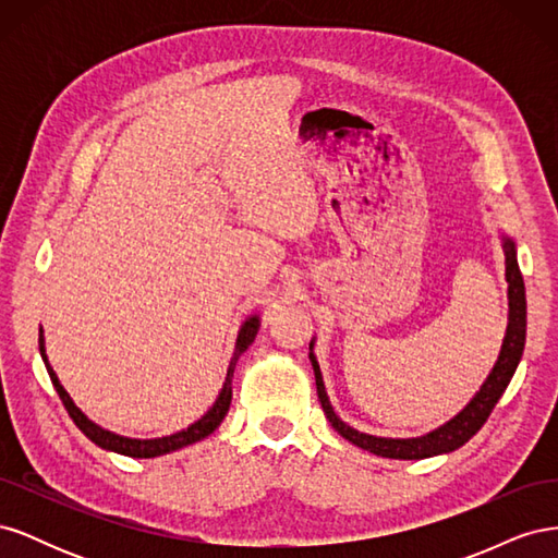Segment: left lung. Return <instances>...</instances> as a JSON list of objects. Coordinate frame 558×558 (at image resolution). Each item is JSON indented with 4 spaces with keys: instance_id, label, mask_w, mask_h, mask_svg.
Listing matches in <instances>:
<instances>
[{
    "instance_id": "1",
    "label": "left lung",
    "mask_w": 558,
    "mask_h": 558,
    "mask_svg": "<svg viewBox=\"0 0 558 558\" xmlns=\"http://www.w3.org/2000/svg\"><path fill=\"white\" fill-rule=\"evenodd\" d=\"M502 251H505V277H508V300H510V318H508V332L500 347V356L492 369V375L486 377L477 396L472 398L465 408L456 414L451 421L437 430L410 437V440H393V437H375L367 433H359L356 428L347 426L344 421L337 416L330 408V400L326 396L324 377H320V367L316 363L314 351H310V361L314 367L316 377V393L320 400V408L326 412V418L332 424V428L340 433L344 440L356 445L369 453L384 456V459H400V461H416V459H430L437 453H449L453 449L463 447L472 435H475L484 424L488 414L494 412L496 402L508 388L514 369L521 361L523 344H526V289H523V277L517 263V248L510 238H502ZM314 349V342L310 344Z\"/></svg>"
}]
</instances>
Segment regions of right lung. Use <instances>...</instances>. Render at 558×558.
Wrapping results in <instances>:
<instances>
[{"instance_id":"add662e5","label":"right lung","mask_w":558,"mask_h":558,"mask_svg":"<svg viewBox=\"0 0 558 558\" xmlns=\"http://www.w3.org/2000/svg\"><path fill=\"white\" fill-rule=\"evenodd\" d=\"M258 328H260V320L258 316H251L244 320V326L238 335V344H234V353L230 359V365H228V377H226V384L221 388V393H218L216 402L211 404V410L197 418L193 426H189L181 433H174V435H167V437H156V440H132V437H123V435H116L111 430H105L99 428L97 424H93V421L83 414L74 400L70 398V393L64 391L58 375L53 373V367H50L48 363V356H46V349H44V330H39V351H41V359H44V365L48 369V377L50 381H53L56 391L64 404V410L70 412L72 421L78 426V430L88 437L90 442H95L97 447H102L107 451H116V453H123V456H132V459H154V456H162V453H170V451H177L181 447H189L197 440H202V437L211 435L218 426H221V421L226 418L228 410H230V400H232V375H234V365H238L242 353L248 349V344L256 340L258 335Z\"/></svg>"}]
</instances>
